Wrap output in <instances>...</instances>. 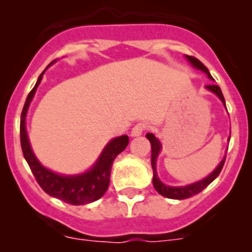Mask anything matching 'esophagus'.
Returning <instances> with one entry per match:
<instances>
[{
  "instance_id": "1",
  "label": "esophagus",
  "mask_w": 252,
  "mask_h": 252,
  "mask_svg": "<svg viewBox=\"0 0 252 252\" xmlns=\"http://www.w3.org/2000/svg\"><path fill=\"white\" fill-rule=\"evenodd\" d=\"M148 128V126H146L145 124H142V122H139V124H136L135 126L132 127V130H131V136L132 137H136V136H140L144 131Z\"/></svg>"
}]
</instances>
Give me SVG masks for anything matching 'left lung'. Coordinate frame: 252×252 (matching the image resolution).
Instances as JSON below:
<instances>
[{"mask_svg": "<svg viewBox=\"0 0 252 252\" xmlns=\"http://www.w3.org/2000/svg\"><path fill=\"white\" fill-rule=\"evenodd\" d=\"M187 59H188L189 62H190V63L195 66V68L201 69L202 72H204L207 75H208V78H211V79H212V75H211V73L208 72L207 66L202 63L201 60H198L197 58H194V57H190V55H187ZM206 87H207V90H209L211 92H213L215 94H217L218 98L221 99V101L223 102L224 106H226L224 97H223V94H222V91L220 87L216 86V84H208V86H206ZM146 137H148L149 141H150V144H151V166H153V171H154V178H153L154 188L157 189V192L159 193V194L164 195V197H166V198H170V199H187V198H190V197H193V195L198 194V193H201L204 188H207V187L212 183L213 180H215L216 178L220 175V173H221L222 168H223V165H224V160H226V158H224V159L220 162V165H218L217 168L213 170L212 174H209L208 177L204 178L203 180H201V182H197V183H194V184H190V186H187V187L165 186V184H162L161 182H160V179L158 178V174H157V158H158V155H159L161 144H160V141L157 139V137L154 136L153 133H146Z\"/></svg>", "mask_w": 252, "mask_h": 252, "instance_id": "obj_1", "label": "left lung"}]
</instances>
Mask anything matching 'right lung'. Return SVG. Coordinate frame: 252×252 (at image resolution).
I'll use <instances>...</instances> for the list:
<instances>
[{"label":"right lung","instance_id":"right-lung-1","mask_svg":"<svg viewBox=\"0 0 252 252\" xmlns=\"http://www.w3.org/2000/svg\"><path fill=\"white\" fill-rule=\"evenodd\" d=\"M53 63L54 62H51L50 64ZM43 74L44 72L40 74L35 87L29 93L21 112L20 140H21V149L24 158L28 161L37 184L41 187L44 192L48 193L51 197L58 198L60 201L73 204V206H81V204H87L97 201L106 193L107 188H108L113 160L128 145V136L124 135V136L111 140L108 142V145L102 151L101 157L97 160L95 165L90 171L84 173V174L74 175V177H64V175H58L53 173V171L48 170L46 168H44L37 161L34 153L31 150L25 127V119L26 113H28V108L30 106V102L32 97H34L35 92H36L37 86L41 82Z\"/></svg>","mask_w":252,"mask_h":252}]
</instances>
